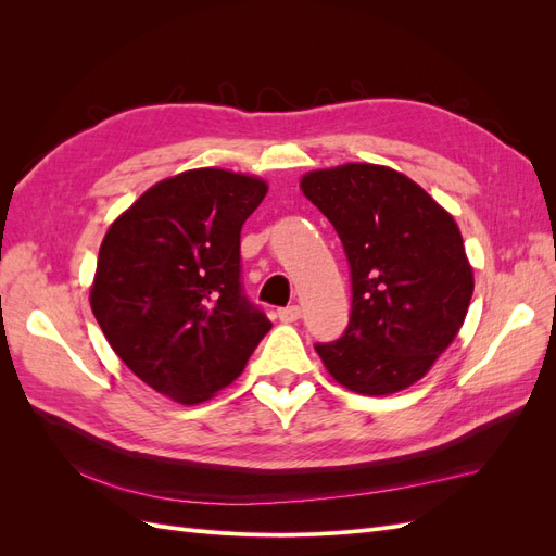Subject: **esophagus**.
I'll list each match as a JSON object with an SVG mask.
<instances>
[{
	"mask_svg": "<svg viewBox=\"0 0 556 556\" xmlns=\"http://www.w3.org/2000/svg\"><path fill=\"white\" fill-rule=\"evenodd\" d=\"M299 317H301V308L299 306H285V308L278 311V319H280V323H285V325L296 323Z\"/></svg>",
	"mask_w": 556,
	"mask_h": 556,
	"instance_id": "1",
	"label": "esophagus"
}]
</instances>
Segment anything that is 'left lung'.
I'll return each mask as SVG.
<instances>
[{"instance_id":"1","label":"left lung","mask_w":556,"mask_h":556,"mask_svg":"<svg viewBox=\"0 0 556 556\" xmlns=\"http://www.w3.org/2000/svg\"><path fill=\"white\" fill-rule=\"evenodd\" d=\"M301 190L339 233L352 276L350 323L315 345L319 359L357 394L406 390L454 341L473 296L457 223L390 166L311 172Z\"/></svg>"}]
</instances>
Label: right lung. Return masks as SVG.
Segmentation results:
<instances>
[{"label":"right lung","mask_w":556,"mask_h":556,"mask_svg":"<svg viewBox=\"0 0 556 556\" xmlns=\"http://www.w3.org/2000/svg\"><path fill=\"white\" fill-rule=\"evenodd\" d=\"M266 182L225 169L160 180L109 227L90 306L131 374L185 406L241 376L271 323L241 288V227Z\"/></svg>","instance_id":"1"}]
</instances>
